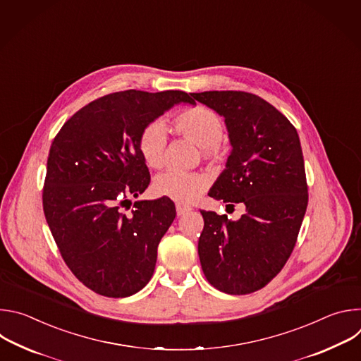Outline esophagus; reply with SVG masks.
<instances>
[{"mask_svg": "<svg viewBox=\"0 0 361 361\" xmlns=\"http://www.w3.org/2000/svg\"><path fill=\"white\" fill-rule=\"evenodd\" d=\"M176 210H177V214H178V216H183V214L191 212V207H188V205H184V204H180V202H178V204L176 205Z\"/></svg>", "mask_w": 361, "mask_h": 361, "instance_id": "1", "label": "esophagus"}]
</instances>
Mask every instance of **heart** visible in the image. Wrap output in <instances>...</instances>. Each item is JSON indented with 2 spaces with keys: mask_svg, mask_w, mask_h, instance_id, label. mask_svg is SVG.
Instances as JSON below:
<instances>
[{
  "mask_svg": "<svg viewBox=\"0 0 361 361\" xmlns=\"http://www.w3.org/2000/svg\"><path fill=\"white\" fill-rule=\"evenodd\" d=\"M174 130L200 145L201 159L210 164H219L226 157V148L220 142L224 135V123L209 107L194 106L178 111L173 118ZM167 128L160 120L151 121L138 134L137 147L144 163L151 169H161L166 163ZM209 187V177L200 171H167L154 181L159 195L171 198L180 204H190Z\"/></svg>",
  "mask_w": 361,
  "mask_h": 361,
  "instance_id": "heart-1",
  "label": "heart"
}]
</instances>
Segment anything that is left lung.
<instances>
[{"label":"left lung","instance_id":"1","mask_svg":"<svg viewBox=\"0 0 361 361\" xmlns=\"http://www.w3.org/2000/svg\"><path fill=\"white\" fill-rule=\"evenodd\" d=\"M224 117L233 151L209 195L240 202L244 214L200 210L198 240L205 279L227 294H248L267 286L284 267L307 210L308 187L294 126L270 102L244 91L191 92Z\"/></svg>","mask_w":361,"mask_h":361}]
</instances>
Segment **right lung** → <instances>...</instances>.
Returning <instances> with one entry per match:
<instances>
[{
	"mask_svg": "<svg viewBox=\"0 0 361 361\" xmlns=\"http://www.w3.org/2000/svg\"><path fill=\"white\" fill-rule=\"evenodd\" d=\"M178 102L194 104L184 91L107 94L67 120L49 147L44 216L71 273L97 294L128 297L152 277L176 207L167 197L131 207L151 180L137 138Z\"/></svg>",
	"mask_w": 361,
	"mask_h": 361,
	"instance_id": "1",
	"label": "right lung"
}]
</instances>
